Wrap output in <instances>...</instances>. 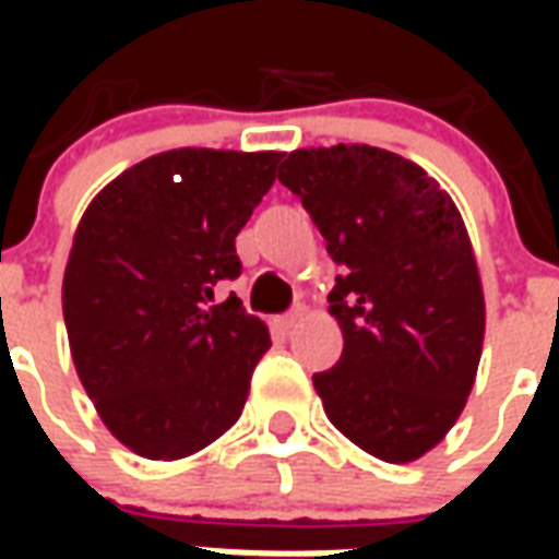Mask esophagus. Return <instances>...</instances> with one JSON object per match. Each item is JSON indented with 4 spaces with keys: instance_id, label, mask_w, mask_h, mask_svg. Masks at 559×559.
<instances>
[{
    "instance_id": "34e87169",
    "label": "esophagus",
    "mask_w": 559,
    "mask_h": 559,
    "mask_svg": "<svg viewBox=\"0 0 559 559\" xmlns=\"http://www.w3.org/2000/svg\"><path fill=\"white\" fill-rule=\"evenodd\" d=\"M302 317H305V308H293L290 314H284V317H278V320H275V326H278L281 332H290V329L296 326V323H299Z\"/></svg>"
}]
</instances>
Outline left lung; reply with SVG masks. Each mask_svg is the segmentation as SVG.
Returning a JSON list of instances; mask_svg holds the SVG:
<instances>
[{"instance_id": "left-lung-1", "label": "left lung", "mask_w": 559, "mask_h": 559, "mask_svg": "<svg viewBox=\"0 0 559 559\" xmlns=\"http://www.w3.org/2000/svg\"><path fill=\"white\" fill-rule=\"evenodd\" d=\"M278 182L341 266L329 293L344 350L314 374L329 421L368 455L407 464L467 404L485 296L461 212L419 164L377 146L296 148Z\"/></svg>"}]
</instances>
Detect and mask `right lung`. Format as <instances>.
<instances>
[{"mask_svg": "<svg viewBox=\"0 0 559 559\" xmlns=\"http://www.w3.org/2000/svg\"><path fill=\"white\" fill-rule=\"evenodd\" d=\"M284 152L170 148L95 197L74 233L62 314L80 383L116 440L152 461L194 455L242 416L263 320L221 281Z\"/></svg>", "mask_w": 559, "mask_h": 559, "instance_id": "obj_1", "label": "right lung"}]
</instances>
